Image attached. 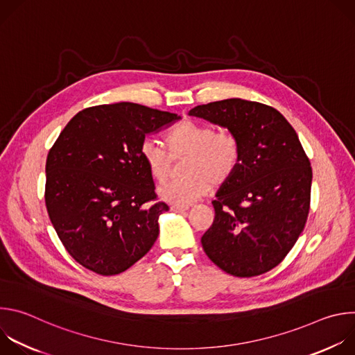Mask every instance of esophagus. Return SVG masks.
<instances>
[{"label":"esophagus","instance_id":"34e87169","mask_svg":"<svg viewBox=\"0 0 355 355\" xmlns=\"http://www.w3.org/2000/svg\"><path fill=\"white\" fill-rule=\"evenodd\" d=\"M188 209H189L188 205H171V211H174V212H184Z\"/></svg>","mask_w":355,"mask_h":355}]
</instances>
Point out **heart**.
Here are the masks:
<instances>
[{
	"mask_svg": "<svg viewBox=\"0 0 355 355\" xmlns=\"http://www.w3.org/2000/svg\"><path fill=\"white\" fill-rule=\"evenodd\" d=\"M174 157L191 156L185 180H177L159 188V196L171 204L188 205L207 195L212 184L220 185L234 173L240 162L239 139L229 130H216L211 125L184 121L167 136ZM156 139L146 137L140 144V157L155 180L168 178L173 157Z\"/></svg>",
	"mask_w": 355,
	"mask_h": 355,
	"instance_id": "1",
	"label": "heart"
}]
</instances>
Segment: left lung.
<instances>
[{"mask_svg":"<svg viewBox=\"0 0 355 355\" xmlns=\"http://www.w3.org/2000/svg\"><path fill=\"white\" fill-rule=\"evenodd\" d=\"M189 115L226 128L240 143V162L216 192L202 247L234 277L272 270L309 214L312 167L296 132L272 107L240 98L198 105Z\"/></svg>","mask_w":355,"mask_h":355,"instance_id":"8db88e82","label":"left lung"}]
</instances>
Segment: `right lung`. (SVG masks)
Instances as JSON below:
<instances>
[{
  "instance_id": "obj_1",
  "label": "right lung",
  "mask_w": 355,
  "mask_h": 355,
  "mask_svg": "<svg viewBox=\"0 0 355 355\" xmlns=\"http://www.w3.org/2000/svg\"><path fill=\"white\" fill-rule=\"evenodd\" d=\"M181 116L133 103L78 112L46 160L44 200L69 254L83 267L115 275L153 247L159 218L168 211L156 199L153 177L140 157L146 135Z\"/></svg>"
}]
</instances>
